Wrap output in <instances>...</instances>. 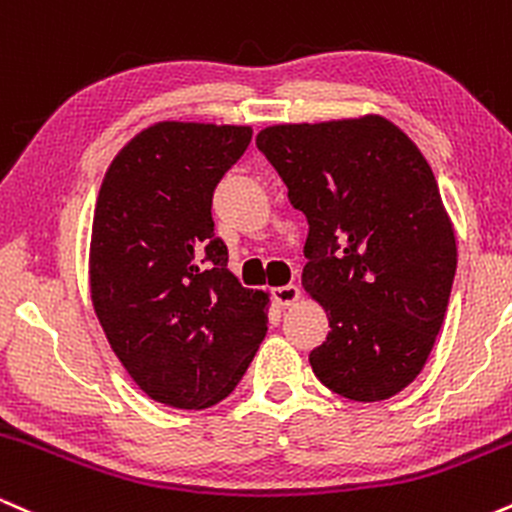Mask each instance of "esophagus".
Segmentation results:
<instances>
[{
	"instance_id": "1",
	"label": "esophagus",
	"mask_w": 512,
	"mask_h": 512,
	"mask_svg": "<svg viewBox=\"0 0 512 512\" xmlns=\"http://www.w3.org/2000/svg\"><path fill=\"white\" fill-rule=\"evenodd\" d=\"M272 296L274 301L279 305H284V308H289V305H293L301 298V289H298L296 284H286V286H276V289H272Z\"/></svg>"
}]
</instances>
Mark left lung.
<instances>
[{
    "label": "left lung",
    "instance_id": "8db88e82",
    "mask_svg": "<svg viewBox=\"0 0 512 512\" xmlns=\"http://www.w3.org/2000/svg\"><path fill=\"white\" fill-rule=\"evenodd\" d=\"M257 149L308 219L303 286L330 317L313 373L354 402L395 397L426 366L457 269L431 166L383 115L264 127Z\"/></svg>",
    "mask_w": 512,
    "mask_h": 512
}]
</instances>
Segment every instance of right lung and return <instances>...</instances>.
I'll return each mask as SVG.
<instances>
[{"mask_svg":"<svg viewBox=\"0 0 512 512\" xmlns=\"http://www.w3.org/2000/svg\"><path fill=\"white\" fill-rule=\"evenodd\" d=\"M250 139L248 125L156 122L122 146L98 192L93 310L129 378L168 407L226 399L267 334L269 296L240 286L211 219Z\"/></svg>","mask_w":512,"mask_h":512,"instance_id":"obj_1","label":"right lung"}]
</instances>
